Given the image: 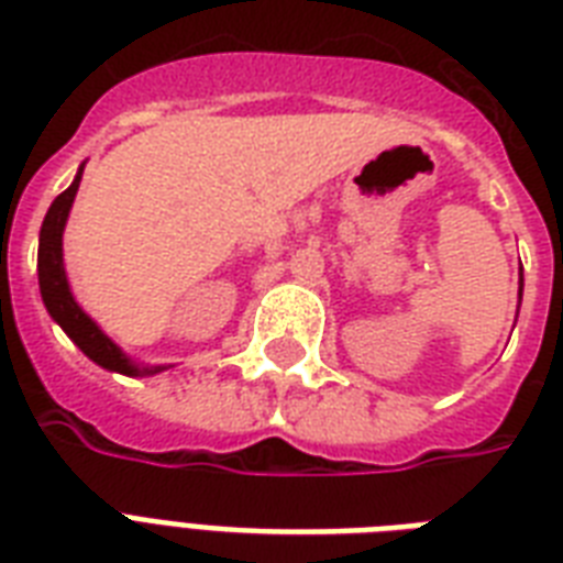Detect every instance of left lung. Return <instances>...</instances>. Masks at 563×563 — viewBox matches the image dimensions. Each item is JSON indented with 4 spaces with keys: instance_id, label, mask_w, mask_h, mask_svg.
<instances>
[{
    "instance_id": "1",
    "label": "left lung",
    "mask_w": 563,
    "mask_h": 563,
    "mask_svg": "<svg viewBox=\"0 0 563 563\" xmlns=\"http://www.w3.org/2000/svg\"><path fill=\"white\" fill-rule=\"evenodd\" d=\"M520 296H522V267H520Z\"/></svg>"
}]
</instances>
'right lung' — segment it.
<instances>
[{
	"label": "right lung",
	"instance_id": "right-lung-1",
	"mask_svg": "<svg viewBox=\"0 0 563 563\" xmlns=\"http://www.w3.org/2000/svg\"><path fill=\"white\" fill-rule=\"evenodd\" d=\"M78 181H81V169H78L76 181L49 205L46 220H43L41 250H37V276H41L43 305L52 313V320L67 331L69 341L76 343L78 350L85 352L90 361H96L99 367L114 369V373H123V376H152V373H161L164 367H134L132 361L117 350V343L108 334H102V329L78 308V302L69 294L67 273H64V252H60V234H64V222L69 217L73 199H76Z\"/></svg>",
	"mask_w": 563,
	"mask_h": 563
}]
</instances>
